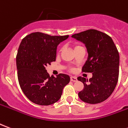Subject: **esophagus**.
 <instances>
[{
  "label": "esophagus",
  "mask_w": 128,
  "mask_h": 128,
  "mask_svg": "<svg viewBox=\"0 0 128 128\" xmlns=\"http://www.w3.org/2000/svg\"><path fill=\"white\" fill-rule=\"evenodd\" d=\"M70 81H72V82H76V81L78 80V79L76 77H73V76H71L70 77Z\"/></svg>",
  "instance_id": "1"
}]
</instances>
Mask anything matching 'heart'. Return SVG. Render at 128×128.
I'll use <instances>...</instances> for the list:
<instances>
[{"label":"heart","instance_id":"obj_1","mask_svg":"<svg viewBox=\"0 0 128 128\" xmlns=\"http://www.w3.org/2000/svg\"><path fill=\"white\" fill-rule=\"evenodd\" d=\"M79 47H81V46H75V48H79Z\"/></svg>","mask_w":128,"mask_h":128}]
</instances>
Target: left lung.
Instances as JSON below:
<instances>
[{
    "label": "left lung",
    "mask_w": 128,
    "mask_h": 128,
    "mask_svg": "<svg viewBox=\"0 0 128 128\" xmlns=\"http://www.w3.org/2000/svg\"><path fill=\"white\" fill-rule=\"evenodd\" d=\"M72 38L85 44L88 54L82 72H92L89 81L79 77L84 89L78 95L82 101L96 104L107 99L115 88L118 78L119 55L112 39L95 29L72 35Z\"/></svg>",
    "instance_id": "8db88e82"
}]
</instances>
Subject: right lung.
<instances>
[{"mask_svg": "<svg viewBox=\"0 0 128 128\" xmlns=\"http://www.w3.org/2000/svg\"><path fill=\"white\" fill-rule=\"evenodd\" d=\"M68 38L35 32L23 38L19 46L16 56L19 84L25 96L36 104L48 106L57 102L69 83L68 75L50 77L46 70L56 61L58 45Z\"/></svg>", "mask_w": 128, "mask_h": 128, "instance_id": "obj_1", "label": "right lung"}]
</instances>
